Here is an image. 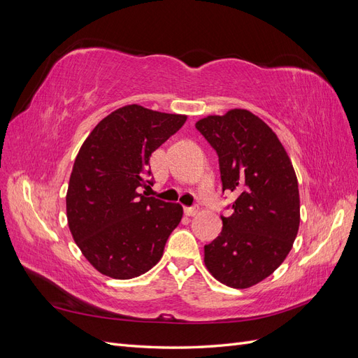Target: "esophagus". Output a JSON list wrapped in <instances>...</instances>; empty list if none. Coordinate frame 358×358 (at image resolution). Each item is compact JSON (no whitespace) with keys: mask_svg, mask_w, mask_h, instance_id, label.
Masks as SVG:
<instances>
[{"mask_svg":"<svg viewBox=\"0 0 358 358\" xmlns=\"http://www.w3.org/2000/svg\"><path fill=\"white\" fill-rule=\"evenodd\" d=\"M183 212H185L187 216H196L199 213V208H196V206H194V208H185Z\"/></svg>","mask_w":358,"mask_h":358,"instance_id":"1","label":"esophagus"}]
</instances>
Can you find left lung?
<instances>
[{"label":"left lung","mask_w":358,"mask_h":358,"mask_svg":"<svg viewBox=\"0 0 358 358\" xmlns=\"http://www.w3.org/2000/svg\"><path fill=\"white\" fill-rule=\"evenodd\" d=\"M196 128L218 154L222 191L237 194L221 234L204 246V264L221 284L249 288L284 263L296 241V171L273 129L249 110L206 116Z\"/></svg>","instance_id":"8db88e82"}]
</instances>
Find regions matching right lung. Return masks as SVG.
Instances as JSON below:
<instances>
[{
    "mask_svg": "<svg viewBox=\"0 0 358 358\" xmlns=\"http://www.w3.org/2000/svg\"><path fill=\"white\" fill-rule=\"evenodd\" d=\"M185 115L143 106L119 107L86 137L67 189V221L76 245L100 273L131 279L162 257L183 209L146 197L149 158L185 124Z\"/></svg>",
    "mask_w": 358,
    "mask_h": 358,
    "instance_id": "obj_1",
    "label": "right lung"
}]
</instances>
